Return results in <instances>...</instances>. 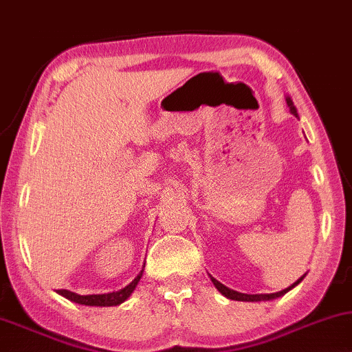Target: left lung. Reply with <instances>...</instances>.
Returning <instances> with one entry per match:
<instances>
[{"label": "left lung", "instance_id": "1", "mask_svg": "<svg viewBox=\"0 0 352 352\" xmlns=\"http://www.w3.org/2000/svg\"><path fill=\"white\" fill-rule=\"evenodd\" d=\"M286 104H287V107H289V112L292 115H296V117H298L297 109H296V106H294L292 99L289 96H286ZM303 276H305V275H303ZM303 276L298 278L296 283H292V285L289 287H286V289L278 291V292H274V294H243V292H237V291H234V289H229L228 286L221 285V283H219L217 278H213L212 275H210V280H212L214 287H217V289L221 292L224 297L230 298V300H239V302H267V300H275V298L285 296L286 292H289L291 289H294V287H296L298 283L303 280Z\"/></svg>", "mask_w": 352, "mask_h": 352}]
</instances>
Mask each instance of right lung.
Masks as SVG:
<instances>
[{"label":"right lung","instance_id":"right-lung-1","mask_svg":"<svg viewBox=\"0 0 352 352\" xmlns=\"http://www.w3.org/2000/svg\"><path fill=\"white\" fill-rule=\"evenodd\" d=\"M145 267V265H144ZM144 274V269L139 272V275L134 278L133 281L129 283V285H126L124 287L118 291H113V292H106V294H90V296H80V294H76V292H71L67 289H60L58 294L63 297H66L67 300L71 302H76L78 305H88V307H117V305H122L124 300H128L131 294L134 292L135 286L139 285L140 278H142Z\"/></svg>","mask_w":352,"mask_h":352}]
</instances>
